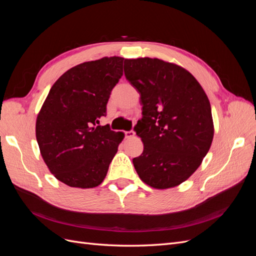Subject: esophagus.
<instances>
[{
  "instance_id": "esophagus-1",
  "label": "esophagus",
  "mask_w": 256,
  "mask_h": 256,
  "mask_svg": "<svg viewBox=\"0 0 256 256\" xmlns=\"http://www.w3.org/2000/svg\"><path fill=\"white\" fill-rule=\"evenodd\" d=\"M136 136V132L134 130H130V131H125V138H132Z\"/></svg>"
}]
</instances>
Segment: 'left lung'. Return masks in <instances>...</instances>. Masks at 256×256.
<instances>
[{
  "instance_id": "8db88e82",
  "label": "left lung",
  "mask_w": 256,
  "mask_h": 256,
  "mask_svg": "<svg viewBox=\"0 0 256 256\" xmlns=\"http://www.w3.org/2000/svg\"><path fill=\"white\" fill-rule=\"evenodd\" d=\"M124 72L142 104L134 131L144 150L132 160L136 171L152 188L176 187L196 171L210 148L208 97L188 70L159 58L125 60Z\"/></svg>"
}]
</instances>
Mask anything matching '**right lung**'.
I'll return each instance as SVG.
<instances>
[{
	"label": "right lung",
	"instance_id": "obj_1",
	"mask_svg": "<svg viewBox=\"0 0 256 256\" xmlns=\"http://www.w3.org/2000/svg\"><path fill=\"white\" fill-rule=\"evenodd\" d=\"M124 58L85 62L53 84L36 120L42 157L56 180L69 187L102 184L124 134L100 126L111 92L122 76Z\"/></svg>",
	"mask_w": 256,
	"mask_h": 256
}]
</instances>
